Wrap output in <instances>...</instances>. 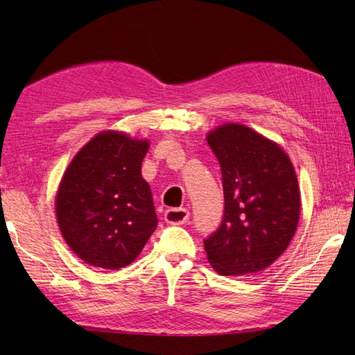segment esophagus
Segmentation results:
<instances>
[{
	"mask_svg": "<svg viewBox=\"0 0 355 355\" xmlns=\"http://www.w3.org/2000/svg\"><path fill=\"white\" fill-rule=\"evenodd\" d=\"M189 219V211L187 209H168L164 213V220L171 225H184Z\"/></svg>",
	"mask_w": 355,
	"mask_h": 355,
	"instance_id": "1",
	"label": "esophagus"
}]
</instances>
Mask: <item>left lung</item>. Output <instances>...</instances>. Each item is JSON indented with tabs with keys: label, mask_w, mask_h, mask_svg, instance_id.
Masks as SVG:
<instances>
[{
	"label": "left lung",
	"mask_w": 355,
	"mask_h": 355,
	"mask_svg": "<svg viewBox=\"0 0 355 355\" xmlns=\"http://www.w3.org/2000/svg\"><path fill=\"white\" fill-rule=\"evenodd\" d=\"M219 159L225 214L204 241L220 275H249L272 265L295 237L300 189L287 153L253 128L227 123L206 136Z\"/></svg>",
	"instance_id": "8db88e82"
}]
</instances>
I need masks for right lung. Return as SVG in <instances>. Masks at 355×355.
I'll return each instance as SVG.
<instances>
[{"label": "right lung", "mask_w": 355, "mask_h": 355, "mask_svg": "<svg viewBox=\"0 0 355 355\" xmlns=\"http://www.w3.org/2000/svg\"><path fill=\"white\" fill-rule=\"evenodd\" d=\"M148 149V139L103 130L71 159L55 209L63 240L84 263L130 265L157 228L151 188L142 178Z\"/></svg>", "instance_id": "add662e5"}]
</instances>
